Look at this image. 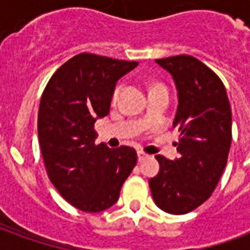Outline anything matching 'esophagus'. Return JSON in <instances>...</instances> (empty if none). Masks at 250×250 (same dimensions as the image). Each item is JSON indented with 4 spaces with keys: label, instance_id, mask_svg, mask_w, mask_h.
<instances>
[{
    "label": "esophagus",
    "instance_id": "esophagus-1",
    "mask_svg": "<svg viewBox=\"0 0 250 250\" xmlns=\"http://www.w3.org/2000/svg\"><path fill=\"white\" fill-rule=\"evenodd\" d=\"M147 159V154L146 153H143V151H138V160L139 161H142V160Z\"/></svg>",
    "mask_w": 250,
    "mask_h": 250
}]
</instances>
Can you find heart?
Returning <instances> with one entry per match:
<instances>
[{
    "instance_id": "1",
    "label": "heart",
    "mask_w": 250,
    "mask_h": 250,
    "mask_svg": "<svg viewBox=\"0 0 250 250\" xmlns=\"http://www.w3.org/2000/svg\"><path fill=\"white\" fill-rule=\"evenodd\" d=\"M120 91H121V86H118L117 89H115V91H114V100L118 97V94H120Z\"/></svg>"
}]
</instances>
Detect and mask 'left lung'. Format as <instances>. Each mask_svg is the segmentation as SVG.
<instances>
[{"mask_svg":"<svg viewBox=\"0 0 250 250\" xmlns=\"http://www.w3.org/2000/svg\"><path fill=\"white\" fill-rule=\"evenodd\" d=\"M174 79L178 107L172 126L181 132L179 157L156 156L160 171L150 178L153 200L169 214H185L210 197L231 147V105L220 78L190 55L156 60Z\"/></svg>","mask_w":250,"mask_h":250,"instance_id":"8db88e82","label":"left lung"}]
</instances>
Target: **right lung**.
<instances>
[{
	"mask_svg": "<svg viewBox=\"0 0 250 250\" xmlns=\"http://www.w3.org/2000/svg\"><path fill=\"white\" fill-rule=\"evenodd\" d=\"M138 65L78 54L58 68L42 96L37 130L47 174L61 196L86 213L115 205L136 166L132 147L94 143V122L108 115L117 82Z\"/></svg>",
	"mask_w": 250,
	"mask_h": 250,
	"instance_id": "obj_1",
	"label": "right lung"
}]
</instances>
